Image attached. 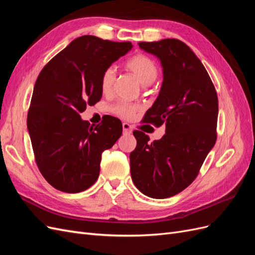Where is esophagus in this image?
<instances>
[{
	"mask_svg": "<svg viewBox=\"0 0 255 255\" xmlns=\"http://www.w3.org/2000/svg\"><path fill=\"white\" fill-rule=\"evenodd\" d=\"M122 128H123V134L128 135V134L132 133V130H133V129H132V126L128 125V123L123 122V123H122Z\"/></svg>",
	"mask_w": 255,
	"mask_h": 255,
	"instance_id": "esophagus-1",
	"label": "esophagus"
}]
</instances>
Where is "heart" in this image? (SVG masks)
Returning <instances> with one entry per match:
<instances>
[{"label": "heart", "mask_w": 255, "mask_h": 255, "mask_svg": "<svg viewBox=\"0 0 255 255\" xmlns=\"http://www.w3.org/2000/svg\"><path fill=\"white\" fill-rule=\"evenodd\" d=\"M123 66L132 72L141 84L150 85L157 79L159 70L155 61L150 56L142 53H137L128 57ZM116 79V74L113 68H106L100 78V88L102 94L109 95L113 89V85ZM140 110V105L129 102H119L111 107V111L118 115L119 117L129 119Z\"/></svg>", "instance_id": "heart-1"}]
</instances>
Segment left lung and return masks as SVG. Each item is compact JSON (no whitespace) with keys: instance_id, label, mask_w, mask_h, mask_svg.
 <instances>
[{"instance_id":"1","label":"left lung","mask_w":255,"mask_h":255,"mask_svg":"<svg viewBox=\"0 0 255 255\" xmlns=\"http://www.w3.org/2000/svg\"><path fill=\"white\" fill-rule=\"evenodd\" d=\"M156 55L164 71L159 95L144 114L145 123L166 125V134L150 142L134 130L137 145L129 154L130 175L143 195L165 199L195 181L217 139L218 97L205 67L179 39L139 42Z\"/></svg>"}]
</instances>
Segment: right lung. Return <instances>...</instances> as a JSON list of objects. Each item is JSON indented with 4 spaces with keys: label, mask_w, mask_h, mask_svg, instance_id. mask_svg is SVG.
Returning a JSON list of instances; mask_svg holds the SVG:
<instances>
[{
    "label": "right lung",
    "mask_w": 255,
    "mask_h": 255,
    "mask_svg": "<svg viewBox=\"0 0 255 255\" xmlns=\"http://www.w3.org/2000/svg\"><path fill=\"white\" fill-rule=\"evenodd\" d=\"M132 47L129 41L82 36L56 54L38 75L27 128L37 167L54 188L76 194L98 180L102 153L118 140L122 123L110 116L91 126L80 114L101 100L102 72Z\"/></svg>",
    "instance_id": "obj_1"
}]
</instances>
